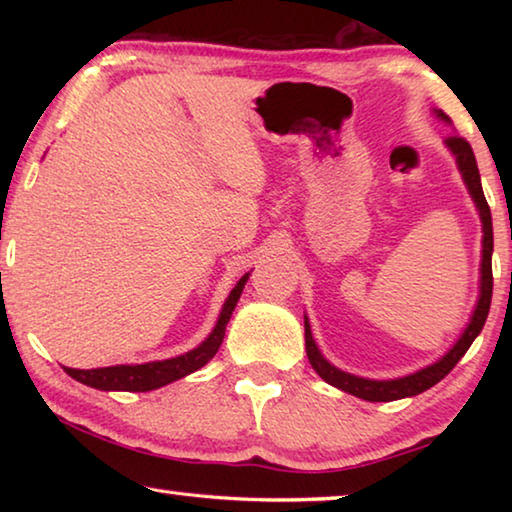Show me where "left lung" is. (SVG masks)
Masks as SVG:
<instances>
[{
    "label": "left lung",
    "instance_id": "1",
    "mask_svg": "<svg viewBox=\"0 0 512 512\" xmlns=\"http://www.w3.org/2000/svg\"><path fill=\"white\" fill-rule=\"evenodd\" d=\"M436 115L449 121L443 110H436ZM447 149L454 153L458 171L467 185V192H470L472 201L479 210L481 223H483V250H481V287H479V300H476L474 314L467 323L465 332L461 334V339L454 343V348L449 350L443 359H438L431 366L422 368L413 375H406L400 379H363L357 375H350V372H343L339 368H334L323 354H320L318 345L311 336V327L309 320L305 316V345H307V357L311 368H314L320 377H323L327 384H332L336 388H341L343 393H350L354 397H361V400L368 402H393V400H402V397H413L420 395L431 388L433 384H438L440 379L447 377L452 368L461 361L463 354L470 350L472 341L479 336V332L485 325V318H488L490 311V300H492V216H490V207L488 201L483 196V187H481V176H479V167H476V158L474 151L467 140L458 135H449L447 140Z\"/></svg>",
    "mask_w": 512,
    "mask_h": 512
}]
</instances>
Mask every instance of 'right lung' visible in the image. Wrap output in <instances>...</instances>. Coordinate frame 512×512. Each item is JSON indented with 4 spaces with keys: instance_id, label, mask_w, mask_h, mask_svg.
Instances as JSON below:
<instances>
[{
    "instance_id": "1",
    "label": "right lung",
    "mask_w": 512,
    "mask_h": 512,
    "mask_svg": "<svg viewBox=\"0 0 512 512\" xmlns=\"http://www.w3.org/2000/svg\"><path fill=\"white\" fill-rule=\"evenodd\" d=\"M248 275L250 273L241 277L237 287L230 291V296L225 300L212 334L207 336L198 348L180 354V357L151 361V363H137V366H108V368H92V370L65 368V372L72 379L81 381L85 386L99 388V391H131V393L155 391V388L167 386L171 381L192 375V372L203 368L205 363L219 352L225 336V325H228L232 311L237 307V300L246 287Z\"/></svg>"
}]
</instances>
